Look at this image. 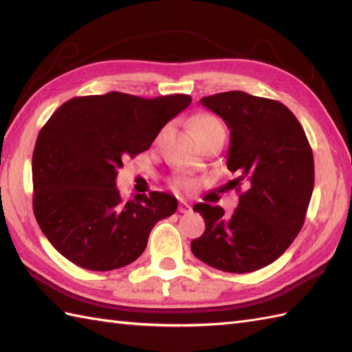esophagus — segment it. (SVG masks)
<instances>
[{"instance_id": "34e87169", "label": "esophagus", "mask_w": 352, "mask_h": 352, "mask_svg": "<svg viewBox=\"0 0 352 352\" xmlns=\"http://www.w3.org/2000/svg\"><path fill=\"white\" fill-rule=\"evenodd\" d=\"M178 212H180V213H190L192 207L188 203H186V201H180V204H178Z\"/></svg>"}]
</instances>
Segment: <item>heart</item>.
I'll list each match as a JSON object with an SVG mask.
<instances>
[{
	"label": "heart",
	"mask_w": 352,
	"mask_h": 352,
	"mask_svg": "<svg viewBox=\"0 0 352 352\" xmlns=\"http://www.w3.org/2000/svg\"><path fill=\"white\" fill-rule=\"evenodd\" d=\"M166 130H168L166 126H163L160 133L157 134V142L162 140V138L164 136ZM218 131H223V126H222L219 119H216L210 115H201L195 119V121H193V133H195V136L198 138V140L210 136V134L218 133ZM175 184L182 186V188H190V186H192V183L189 180H186V178H180V180H177Z\"/></svg>",
	"instance_id": "1"
}]
</instances>
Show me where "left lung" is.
Masks as SVG:
<instances>
[{"label":"left lung","mask_w":352,"mask_h":352,"mask_svg":"<svg viewBox=\"0 0 352 352\" xmlns=\"http://www.w3.org/2000/svg\"><path fill=\"white\" fill-rule=\"evenodd\" d=\"M199 102L228 126L227 168L237 175L230 186L243 192L231 216L219 206H193L206 230L190 250L219 271L254 272L278 258L302 228L315 186L311 148L300 121L278 101L231 91Z\"/></svg>","instance_id":"8db88e82"}]
</instances>
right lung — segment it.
I'll use <instances>...</instances> for the list:
<instances>
[{
	"label": "right lung",
	"mask_w": 352,
	"mask_h": 352,
	"mask_svg": "<svg viewBox=\"0 0 352 352\" xmlns=\"http://www.w3.org/2000/svg\"><path fill=\"white\" fill-rule=\"evenodd\" d=\"M190 101L183 94L146 100L109 92L72 98L52 113L33 151V212L63 257L89 271H113L140 257L178 201L164 192L124 201L118 169L146 151Z\"/></svg>",
	"instance_id": "obj_1"
}]
</instances>
